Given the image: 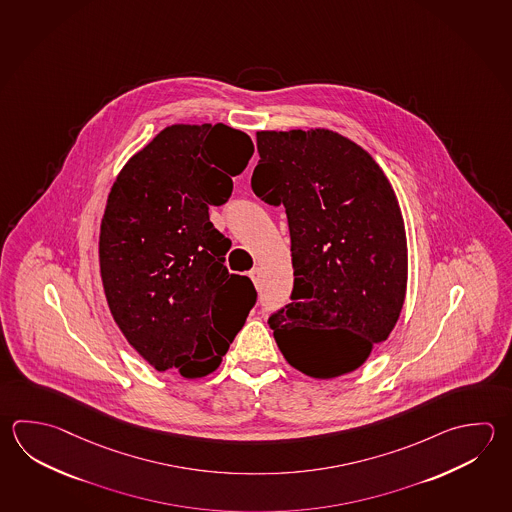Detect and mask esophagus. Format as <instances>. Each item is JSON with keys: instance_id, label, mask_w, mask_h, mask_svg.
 <instances>
[{"instance_id": "obj_1", "label": "esophagus", "mask_w": 512, "mask_h": 512, "mask_svg": "<svg viewBox=\"0 0 512 512\" xmlns=\"http://www.w3.org/2000/svg\"><path fill=\"white\" fill-rule=\"evenodd\" d=\"M259 275H261V270L255 266V268L250 271V279L253 280V284H255V286L259 284Z\"/></svg>"}]
</instances>
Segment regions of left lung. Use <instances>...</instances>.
<instances>
[{"mask_svg": "<svg viewBox=\"0 0 512 512\" xmlns=\"http://www.w3.org/2000/svg\"><path fill=\"white\" fill-rule=\"evenodd\" d=\"M251 190L284 206L293 291L270 328L290 366L342 377L387 340L404 306L407 239L395 190L362 146L326 128L257 132Z\"/></svg>", "mask_w": 512, "mask_h": 512, "instance_id": "left-lung-1", "label": "left lung"}]
</instances>
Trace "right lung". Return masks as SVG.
<instances>
[{
	"label": "right lung",
	"instance_id": "obj_1",
	"mask_svg": "<svg viewBox=\"0 0 512 512\" xmlns=\"http://www.w3.org/2000/svg\"><path fill=\"white\" fill-rule=\"evenodd\" d=\"M253 155L232 126H166L132 155L108 193L99 271L128 344L157 371L210 375L244 326L257 291L228 273L230 241L208 208L232 195Z\"/></svg>",
	"mask_w": 512,
	"mask_h": 512
}]
</instances>
